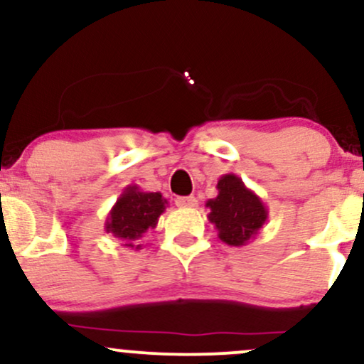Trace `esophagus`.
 Listing matches in <instances>:
<instances>
[{
	"label": "esophagus",
	"mask_w": 364,
	"mask_h": 364,
	"mask_svg": "<svg viewBox=\"0 0 364 364\" xmlns=\"http://www.w3.org/2000/svg\"><path fill=\"white\" fill-rule=\"evenodd\" d=\"M176 205L179 208H191V207H196V198L195 196H178L176 200Z\"/></svg>",
	"instance_id": "esophagus-1"
}]
</instances>
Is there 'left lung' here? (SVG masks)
I'll use <instances>...</instances> for the list:
<instances>
[{
  "label": "left lung",
  "mask_w": 364,
  "mask_h": 364,
  "mask_svg": "<svg viewBox=\"0 0 364 364\" xmlns=\"http://www.w3.org/2000/svg\"><path fill=\"white\" fill-rule=\"evenodd\" d=\"M217 196L207 200L208 220L215 225L217 236L229 246H245L255 240L269 219L263 200L245 185L243 179L229 173L217 181Z\"/></svg>",
  "instance_id": "1"
}]
</instances>
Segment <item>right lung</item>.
Masks as SVG:
<instances>
[{"label":"right lung","mask_w":364,"mask_h":364,"mask_svg":"<svg viewBox=\"0 0 364 364\" xmlns=\"http://www.w3.org/2000/svg\"><path fill=\"white\" fill-rule=\"evenodd\" d=\"M166 205L168 200L159 191H144L140 186L128 185L107 214L104 231L123 241L127 248L140 250L141 245L136 241L156 228Z\"/></svg>","instance_id":"right-lung-1"}]
</instances>
